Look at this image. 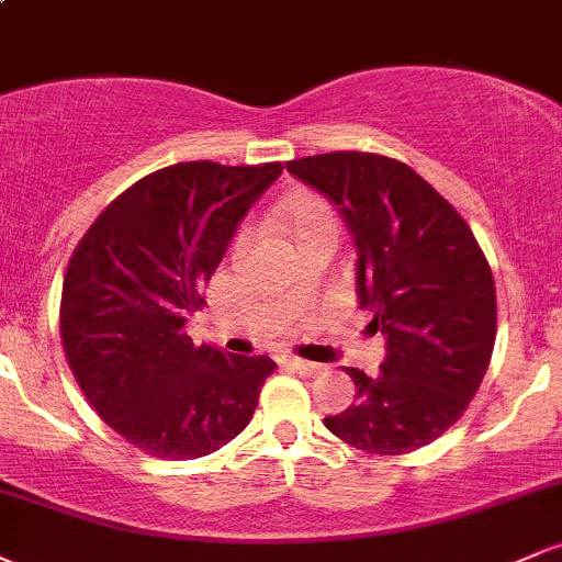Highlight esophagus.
Wrapping results in <instances>:
<instances>
[{"mask_svg":"<svg viewBox=\"0 0 562 562\" xmlns=\"http://www.w3.org/2000/svg\"><path fill=\"white\" fill-rule=\"evenodd\" d=\"M285 367H288V370L299 372V375H303V378H314V375H319V372H322V364L306 362V359H299V357H288Z\"/></svg>","mask_w":562,"mask_h":562,"instance_id":"1","label":"esophagus"}]
</instances>
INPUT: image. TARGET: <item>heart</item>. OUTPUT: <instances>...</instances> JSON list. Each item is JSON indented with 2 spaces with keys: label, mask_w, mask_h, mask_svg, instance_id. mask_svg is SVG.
<instances>
[{
  "label": "heart",
  "mask_w": 562,
  "mask_h": 562,
  "mask_svg": "<svg viewBox=\"0 0 562 562\" xmlns=\"http://www.w3.org/2000/svg\"><path fill=\"white\" fill-rule=\"evenodd\" d=\"M280 222L299 245L322 235V232H338V214H335V209L322 195H314V192H301V195L288 198L280 205Z\"/></svg>",
  "instance_id": "1"
}]
</instances>
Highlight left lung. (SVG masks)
Instances as JSON below:
<instances>
[{
  "mask_svg": "<svg viewBox=\"0 0 562 562\" xmlns=\"http://www.w3.org/2000/svg\"><path fill=\"white\" fill-rule=\"evenodd\" d=\"M325 192L357 243V295L385 335L378 378L346 367L357 404L325 417L370 454L436 441L481 389L496 338L494 277L468 222L402 160L338 150L288 160Z\"/></svg>",
  "mask_w": 562,
  "mask_h": 562,
  "instance_id": "left-lung-1",
  "label": "left lung"
}]
</instances>
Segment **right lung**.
<instances>
[{
  "mask_svg": "<svg viewBox=\"0 0 562 562\" xmlns=\"http://www.w3.org/2000/svg\"><path fill=\"white\" fill-rule=\"evenodd\" d=\"M282 164L187 160L158 169L94 218L70 254L60 299L68 367L92 409L158 460H195L254 417L269 357L192 344L187 314L254 200Z\"/></svg>",
  "mask_w": 562,
  "mask_h": 562,
  "instance_id": "obj_1",
  "label": "right lung"
}]
</instances>
